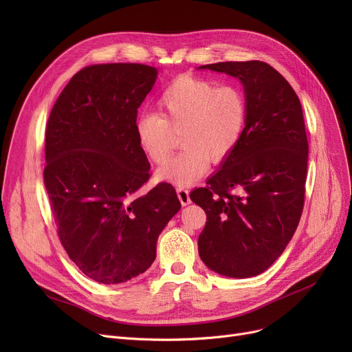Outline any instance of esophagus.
<instances>
[{
	"label": "esophagus",
	"mask_w": 352,
	"mask_h": 352,
	"mask_svg": "<svg viewBox=\"0 0 352 352\" xmlns=\"http://www.w3.org/2000/svg\"><path fill=\"white\" fill-rule=\"evenodd\" d=\"M177 194H178V198H179L182 206H188L190 204L191 198H190V190L187 187L177 186Z\"/></svg>",
	"instance_id": "34e87169"
}]
</instances>
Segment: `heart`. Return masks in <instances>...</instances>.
Here are the masks:
<instances>
[{"mask_svg": "<svg viewBox=\"0 0 352 352\" xmlns=\"http://www.w3.org/2000/svg\"><path fill=\"white\" fill-rule=\"evenodd\" d=\"M157 113L137 117L134 129L144 154L162 164L173 153L174 133L186 146L161 168V175L191 184L207 171L210 161L228 158L241 141L247 122V100L236 85L181 76L158 98Z\"/></svg>", "mask_w": 352, "mask_h": 352, "instance_id": "heart-1", "label": "heart"}]
</instances>
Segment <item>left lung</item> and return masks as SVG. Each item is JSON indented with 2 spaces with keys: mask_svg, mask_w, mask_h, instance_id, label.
<instances>
[{
  "mask_svg": "<svg viewBox=\"0 0 352 352\" xmlns=\"http://www.w3.org/2000/svg\"><path fill=\"white\" fill-rule=\"evenodd\" d=\"M199 68L241 80L248 114L241 141L223 168L190 194L207 214L198 252L212 271L248 278L275 263L300 223L308 165L302 108L289 82L267 63Z\"/></svg>",
  "mask_w": 352,
  "mask_h": 352,
  "instance_id": "obj_1",
  "label": "left lung"
}]
</instances>
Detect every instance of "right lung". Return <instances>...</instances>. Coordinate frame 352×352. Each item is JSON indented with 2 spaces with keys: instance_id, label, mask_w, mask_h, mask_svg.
I'll return each mask as SVG.
<instances>
[{
  "instance_id": "right-lung-1",
  "label": "right lung",
  "mask_w": 352,
  "mask_h": 352,
  "mask_svg": "<svg viewBox=\"0 0 352 352\" xmlns=\"http://www.w3.org/2000/svg\"><path fill=\"white\" fill-rule=\"evenodd\" d=\"M157 74L137 63L84 67L47 121L44 184L57 234L71 261L101 284L146 271L158 235L181 208L168 182L140 191L151 166L134 124Z\"/></svg>"
}]
</instances>
